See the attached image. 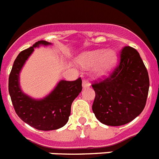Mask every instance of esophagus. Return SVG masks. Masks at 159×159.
I'll use <instances>...</instances> for the list:
<instances>
[{
	"instance_id": "1",
	"label": "esophagus",
	"mask_w": 159,
	"mask_h": 159,
	"mask_svg": "<svg viewBox=\"0 0 159 159\" xmlns=\"http://www.w3.org/2000/svg\"><path fill=\"white\" fill-rule=\"evenodd\" d=\"M83 88H88L91 86V84L89 83V81L87 80H83V84H82Z\"/></svg>"
}]
</instances>
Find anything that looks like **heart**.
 <instances>
[{"label": "heart", "instance_id": "obj_1", "mask_svg": "<svg viewBox=\"0 0 159 159\" xmlns=\"http://www.w3.org/2000/svg\"><path fill=\"white\" fill-rule=\"evenodd\" d=\"M116 60V52L112 49H107L105 51L85 52L79 56L77 62L84 68L93 67L94 75L101 77L106 75L112 69Z\"/></svg>", "mask_w": 159, "mask_h": 159}]
</instances>
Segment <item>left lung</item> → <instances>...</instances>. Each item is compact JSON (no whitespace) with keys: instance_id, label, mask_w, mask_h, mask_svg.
<instances>
[{"instance_id":"8db88e82","label":"left lung","mask_w":159,"mask_h":159,"mask_svg":"<svg viewBox=\"0 0 159 159\" xmlns=\"http://www.w3.org/2000/svg\"><path fill=\"white\" fill-rule=\"evenodd\" d=\"M149 86L148 72L139 53L126 46L120 53L119 65L110 76L92 84L95 117L107 126L130 123L145 107Z\"/></svg>"}]
</instances>
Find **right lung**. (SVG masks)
Returning a JSON list of instances; mask_svg holds the SVG:
<instances>
[{
    "mask_svg": "<svg viewBox=\"0 0 159 159\" xmlns=\"http://www.w3.org/2000/svg\"><path fill=\"white\" fill-rule=\"evenodd\" d=\"M52 43L40 40L20 52L13 63L8 78V92L15 111L20 119L40 130H57L67 123L73 100L82 91L80 78L75 81L60 80L56 88L43 99H33L22 92L20 72L35 48Z\"/></svg>",
    "mask_w": 159,
    "mask_h": 159,
    "instance_id": "add662e5",
    "label": "right lung"
}]
</instances>
